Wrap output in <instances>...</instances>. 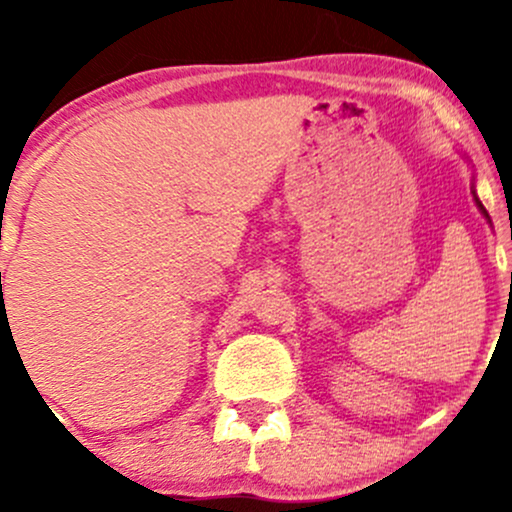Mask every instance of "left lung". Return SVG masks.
Masks as SVG:
<instances>
[{
    "label": "left lung",
    "instance_id": "8db88e82",
    "mask_svg": "<svg viewBox=\"0 0 512 512\" xmlns=\"http://www.w3.org/2000/svg\"><path fill=\"white\" fill-rule=\"evenodd\" d=\"M474 199H477V207L481 209V214H484V216H486V219H489V211H486V209H484V204H481V202H479L477 192H474ZM489 221H491V219H489ZM510 284H512V274H510Z\"/></svg>",
    "mask_w": 512,
    "mask_h": 512
}]
</instances>
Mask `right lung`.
Returning a JSON list of instances; mask_svg holds the SVG:
<instances>
[{"label": "right lung", "instance_id": "obj_1", "mask_svg": "<svg viewBox=\"0 0 512 512\" xmlns=\"http://www.w3.org/2000/svg\"><path fill=\"white\" fill-rule=\"evenodd\" d=\"M0 276H2V274H0Z\"/></svg>", "mask_w": 512, "mask_h": 512}]
</instances>
